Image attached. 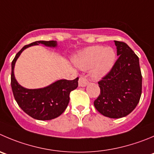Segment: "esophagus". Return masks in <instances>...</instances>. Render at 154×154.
Wrapping results in <instances>:
<instances>
[{"instance_id":"obj_1","label":"esophagus","mask_w":154,"mask_h":154,"mask_svg":"<svg viewBox=\"0 0 154 154\" xmlns=\"http://www.w3.org/2000/svg\"><path fill=\"white\" fill-rule=\"evenodd\" d=\"M88 79L86 78L85 76H81L79 79V87H85L88 84Z\"/></svg>"}]
</instances>
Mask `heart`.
Listing matches in <instances>:
<instances>
[{
  "instance_id": "b5f03b06",
  "label": "heart",
  "mask_w": 154,
  "mask_h": 154,
  "mask_svg": "<svg viewBox=\"0 0 154 154\" xmlns=\"http://www.w3.org/2000/svg\"><path fill=\"white\" fill-rule=\"evenodd\" d=\"M116 54L110 47L93 46L85 50L76 59V63L81 69L91 68L92 75L102 78L111 70L115 64Z\"/></svg>"
}]
</instances>
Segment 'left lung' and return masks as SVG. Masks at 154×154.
Here are the masks:
<instances>
[{"mask_svg": "<svg viewBox=\"0 0 154 154\" xmlns=\"http://www.w3.org/2000/svg\"><path fill=\"white\" fill-rule=\"evenodd\" d=\"M119 58L110 71L98 82L100 93L94 102L104 116L122 118L131 113L140 100L142 75L139 58L122 42L114 41Z\"/></svg>", "mask_w": 154, "mask_h": 154, "instance_id": "left-lung-1", "label": "left lung"}]
</instances>
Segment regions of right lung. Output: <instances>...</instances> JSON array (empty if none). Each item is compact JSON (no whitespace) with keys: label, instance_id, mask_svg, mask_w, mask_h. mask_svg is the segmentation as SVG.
<instances>
[{"label":"right lung","instance_id":"1","mask_svg":"<svg viewBox=\"0 0 154 154\" xmlns=\"http://www.w3.org/2000/svg\"><path fill=\"white\" fill-rule=\"evenodd\" d=\"M43 44L56 47V41H38L25 45L13 60L11 67V88L16 101L26 113L38 120H51L60 116L66 109L72 91L78 87L79 78L74 80L62 79L40 89H27L22 87L14 77V66L17 58L26 48Z\"/></svg>","mask_w":154,"mask_h":154}]
</instances>
